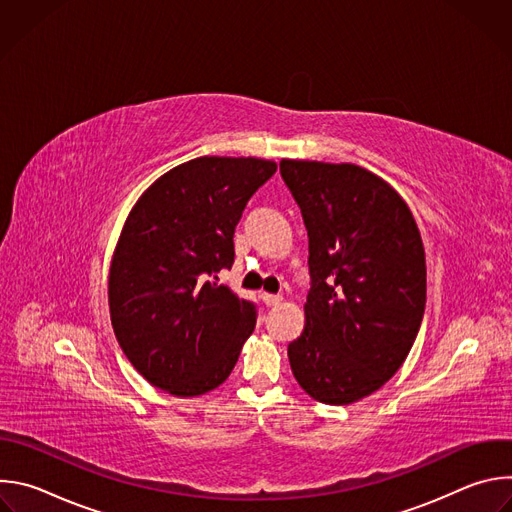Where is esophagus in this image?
<instances>
[{"label": "esophagus", "mask_w": 512, "mask_h": 512, "mask_svg": "<svg viewBox=\"0 0 512 512\" xmlns=\"http://www.w3.org/2000/svg\"><path fill=\"white\" fill-rule=\"evenodd\" d=\"M261 300H263V304L267 306V308H273V306H277V304H281V296H275V294H265V291H263V294H261Z\"/></svg>", "instance_id": "34e87169"}]
</instances>
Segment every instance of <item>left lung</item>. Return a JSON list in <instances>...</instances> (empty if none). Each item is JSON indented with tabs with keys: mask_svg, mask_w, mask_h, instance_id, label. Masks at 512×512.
I'll return each instance as SVG.
<instances>
[{
	"mask_svg": "<svg viewBox=\"0 0 512 512\" xmlns=\"http://www.w3.org/2000/svg\"><path fill=\"white\" fill-rule=\"evenodd\" d=\"M310 239L306 328L287 346L300 387L348 405L407 358L425 312V251L405 200L354 164L281 160Z\"/></svg>",
	"mask_w": 512,
	"mask_h": 512,
	"instance_id": "obj_1",
	"label": "left lung"
}]
</instances>
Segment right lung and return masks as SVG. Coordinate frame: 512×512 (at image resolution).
<instances>
[{
    "label": "right lung",
    "mask_w": 512,
    "mask_h": 512,
    "mask_svg": "<svg viewBox=\"0 0 512 512\" xmlns=\"http://www.w3.org/2000/svg\"><path fill=\"white\" fill-rule=\"evenodd\" d=\"M257 158H196L141 194L109 275L115 336L135 371L194 397L221 385L257 322V304L218 283L235 261V227L275 174Z\"/></svg>",
    "instance_id": "obj_1"
}]
</instances>
